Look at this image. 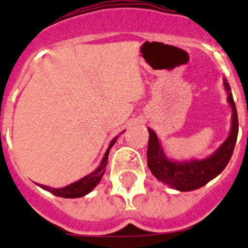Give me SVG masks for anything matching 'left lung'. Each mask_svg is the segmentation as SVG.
Listing matches in <instances>:
<instances>
[{
  "label": "left lung",
  "instance_id": "8db88e82",
  "mask_svg": "<svg viewBox=\"0 0 248 248\" xmlns=\"http://www.w3.org/2000/svg\"><path fill=\"white\" fill-rule=\"evenodd\" d=\"M224 89L228 93V102L232 107V129L226 141L210 157L204 159L175 162L164 155L158 137L149 128V145H147V166L155 177L168 185L171 188L181 192L193 191L206 185L212 179L221 174L232 158L235 142L239 132L236 107H235L231 86L224 79Z\"/></svg>",
  "mask_w": 248,
  "mask_h": 248
}]
</instances>
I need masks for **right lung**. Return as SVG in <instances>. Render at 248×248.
I'll return each mask as SVG.
<instances>
[{
    "label": "right lung",
    "mask_w": 248,
    "mask_h": 248,
    "mask_svg": "<svg viewBox=\"0 0 248 248\" xmlns=\"http://www.w3.org/2000/svg\"><path fill=\"white\" fill-rule=\"evenodd\" d=\"M116 139L117 137L111 140L108 150H107L106 155H104L103 159H102L101 164H99V166L96 168V170L92 171L91 174L86 175V176H84L82 179L78 180V181L68 185V186L62 187V188H51V187L44 186V185H39V186H41L43 189H46V191H49L50 193H52L54 196L62 197V198H80V197L86 196L87 193H90V192H91L97 185H98V182L101 181L102 176L104 175L106 167L107 164H108L109 151L110 149H111L112 145L115 144Z\"/></svg>",
    "instance_id": "obj_1"
}]
</instances>
